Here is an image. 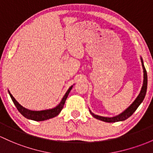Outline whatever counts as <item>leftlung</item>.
<instances>
[{"instance_id":"8db88e82","label":"left lung","mask_w":153,"mask_h":153,"mask_svg":"<svg viewBox=\"0 0 153 153\" xmlns=\"http://www.w3.org/2000/svg\"><path fill=\"white\" fill-rule=\"evenodd\" d=\"M141 60H142V64L143 67V70H144V82H143V86L142 88V90H141L140 93L138 96L137 98H136L135 101L133 102L132 104L127 109L125 110L123 113H121L119 115L116 117H101L96 115V114H94L93 113H91V114L96 119L100 120H102L103 122L106 123H115V122H119V121H123L125 120L128 119L129 117H131L134 114V111H136V109L139 107V105L141 104V103L142 102L143 100H144V97H145L146 92H147V71L145 69V67H144V63H143L142 59L141 58Z\"/></svg>"}]
</instances>
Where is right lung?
Wrapping results in <instances>:
<instances>
[{
  "label": "right lung",
  "mask_w": 153,
  "mask_h": 153,
  "mask_svg": "<svg viewBox=\"0 0 153 153\" xmlns=\"http://www.w3.org/2000/svg\"><path fill=\"white\" fill-rule=\"evenodd\" d=\"M72 87H70L69 89L68 90V91L66 92L65 95L62 99V101H60V103H59L58 106H57L56 107L52 109H48V110H43V111H31V110H28L25 108H24L23 106H21L19 103L17 102L15 100V98L12 96V95L11 94L10 92L9 91V95H10L11 100L14 102V105L17 107L18 111L21 113V114L23 115L25 117L27 118V119L33 120L35 121H43L46 120L50 119V118L54 117L57 116L59 113L61 111L62 109L63 108L64 104H65V100H66L67 97H68V94H69L71 90Z\"/></svg>",
  "instance_id": "add662e5"
}]
</instances>
